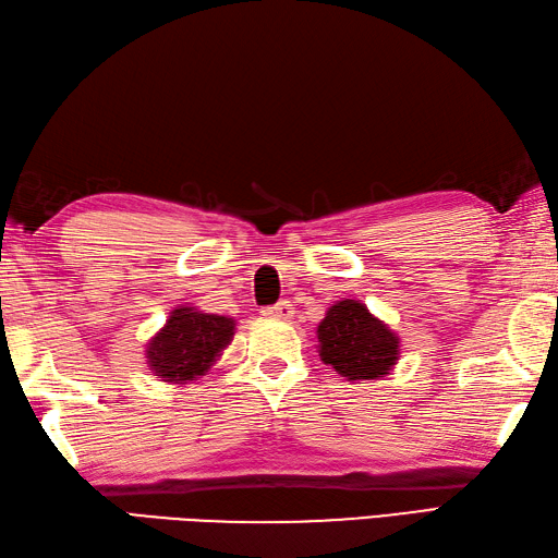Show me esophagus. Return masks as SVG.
Segmentation results:
<instances>
[{"instance_id":"34e87169","label":"esophagus","mask_w":558,"mask_h":558,"mask_svg":"<svg viewBox=\"0 0 558 558\" xmlns=\"http://www.w3.org/2000/svg\"><path fill=\"white\" fill-rule=\"evenodd\" d=\"M263 314H266V317H272V319H290L292 314H295V310H292L288 300H280V302H276V305L263 310Z\"/></svg>"}]
</instances>
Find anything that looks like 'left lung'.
Listing matches in <instances>:
<instances>
[{
  "label": "left lung",
  "mask_w": 558,
  "mask_h": 558,
  "mask_svg": "<svg viewBox=\"0 0 558 558\" xmlns=\"http://www.w3.org/2000/svg\"><path fill=\"white\" fill-rule=\"evenodd\" d=\"M319 356L343 378H383L398 361V337L356 300H341L319 322Z\"/></svg>",
  "instance_id": "1"
}]
</instances>
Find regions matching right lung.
Here are the masks:
<instances>
[{"label":"right lung","mask_w":558,"mask_h":558,"mask_svg":"<svg viewBox=\"0 0 558 558\" xmlns=\"http://www.w3.org/2000/svg\"><path fill=\"white\" fill-rule=\"evenodd\" d=\"M231 337H234V319L178 307L166 327L148 341V366L170 383L205 376L211 363L229 347Z\"/></svg>","instance_id":"add662e5"}]
</instances>
